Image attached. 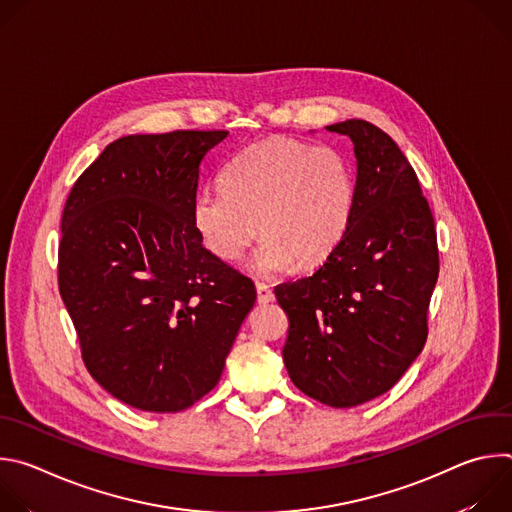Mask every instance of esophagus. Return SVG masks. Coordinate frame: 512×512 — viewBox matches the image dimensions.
Returning <instances> with one entry per match:
<instances>
[{
	"label": "esophagus",
	"mask_w": 512,
	"mask_h": 512,
	"mask_svg": "<svg viewBox=\"0 0 512 512\" xmlns=\"http://www.w3.org/2000/svg\"><path fill=\"white\" fill-rule=\"evenodd\" d=\"M255 289H257V302L259 304H267V302H273V289L267 285V283H263V281H257L255 283Z\"/></svg>",
	"instance_id": "obj_1"
}]
</instances>
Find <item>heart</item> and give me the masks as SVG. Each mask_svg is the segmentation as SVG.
Instances as JSON below:
<instances>
[{
	"label": "heart",
	"instance_id": "obj_1",
	"mask_svg": "<svg viewBox=\"0 0 512 512\" xmlns=\"http://www.w3.org/2000/svg\"><path fill=\"white\" fill-rule=\"evenodd\" d=\"M352 208L354 180L340 150L275 137L237 154L223 188L196 194L192 223L202 245L227 263L239 261L259 231L255 267L273 275L324 263L342 243Z\"/></svg>",
	"mask_w": 512,
	"mask_h": 512
}]
</instances>
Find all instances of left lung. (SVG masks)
I'll return each instance as SVG.
<instances>
[{
  "label": "left lung",
  "instance_id": "left-lung-1",
  "mask_svg": "<svg viewBox=\"0 0 512 512\" xmlns=\"http://www.w3.org/2000/svg\"><path fill=\"white\" fill-rule=\"evenodd\" d=\"M354 143L348 231L310 277L273 291L289 328L283 362L308 397L336 409L387 393L427 340L440 273L433 214L399 145L377 125H328Z\"/></svg>",
  "mask_w": 512,
  "mask_h": 512
}]
</instances>
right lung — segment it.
<instances>
[{
    "mask_svg": "<svg viewBox=\"0 0 512 512\" xmlns=\"http://www.w3.org/2000/svg\"><path fill=\"white\" fill-rule=\"evenodd\" d=\"M227 131L125 135L79 176L62 210L58 289L91 377L152 413L212 391L255 304L249 277L202 247L200 162Z\"/></svg>",
    "mask_w": 512,
    "mask_h": 512,
    "instance_id": "right-lung-1",
    "label": "right lung"
}]
</instances>
